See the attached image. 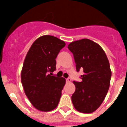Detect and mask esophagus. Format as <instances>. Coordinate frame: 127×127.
<instances>
[{"mask_svg": "<svg viewBox=\"0 0 127 127\" xmlns=\"http://www.w3.org/2000/svg\"><path fill=\"white\" fill-rule=\"evenodd\" d=\"M66 81L67 82V83H70V81H71V79L70 78H67V79H66Z\"/></svg>", "mask_w": 127, "mask_h": 127, "instance_id": "34e87169", "label": "esophagus"}]
</instances>
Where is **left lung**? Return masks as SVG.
Listing matches in <instances>:
<instances>
[{
  "label": "left lung",
  "mask_w": 127,
  "mask_h": 127,
  "mask_svg": "<svg viewBox=\"0 0 127 127\" xmlns=\"http://www.w3.org/2000/svg\"><path fill=\"white\" fill-rule=\"evenodd\" d=\"M72 53L76 70L83 69L82 81H73L76 91L72 95L74 108L82 113H92L104 101L109 88L111 70L104 50L88 39L73 41L68 45Z\"/></svg>",
  "instance_id": "obj_1"
}]
</instances>
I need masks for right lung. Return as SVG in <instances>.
Returning <instances> with one entry per match:
<instances>
[{
	"mask_svg": "<svg viewBox=\"0 0 127 127\" xmlns=\"http://www.w3.org/2000/svg\"><path fill=\"white\" fill-rule=\"evenodd\" d=\"M65 46L64 41L56 37L42 35L33 42L25 58L22 85L31 104L40 111H51L60 101L65 79L51 75L56 69V58Z\"/></svg>",
	"mask_w": 127,
	"mask_h": 127,
	"instance_id": "1",
	"label": "right lung"
}]
</instances>
